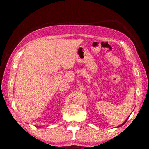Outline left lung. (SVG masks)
<instances>
[{
    "mask_svg": "<svg viewBox=\"0 0 149 149\" xmlns=\"http://www.w3.org/2000/svg\"><path fill=\"white\" fill-rule=\"evenodd\" d=\"M128 118H129V117H127V119H128ZM127 119H126V120H125V121H124V122H123V123L121 124V125H120L119 126H118V127H121V126H122V125H124V124H125V122H126V121H127Z\"/></svg>",
    "mask_w": 149,
    "mask_h": 149,
    "instance_id": "1",
    "label": "left lung"
}]
</instances>
